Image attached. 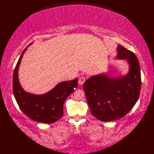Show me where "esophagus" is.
<instances>
[{"label":"esophagus","mask_w":154,"mask_h":154,"mask_svg":"<svg viewBox=\"0 0 154 154\" xmlns=\"http://www.w3.org/2000/svg\"><path fill=\"white\" fill-rule=\"evenodd\" d=\"M85 77L83 76V75H81V76L79 77V80H78L79 85H82L85 83Z\"/></svg>","instance_id":"34e87169"}]
</instances>
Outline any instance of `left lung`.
Listing matches in <instances>:
<instances>
[{"instance_id":"left-lung-1","label":"left lung","mask_w":154,"mask_h":154,"mask_svg":"<svg viewBox=\"0 0 154 154\" xmlns=\"http://www.w3.org/2000/svg\"><path fill=\"white\" fill-rule=\"evenodd\" d=\"M118 57L129 62L126 76L112 79L104 75H97L83 85L91 114L103 122L126 116L135 105L141 89L140 67L136 55L119 45Z\"/></svg>"}]
</instances>
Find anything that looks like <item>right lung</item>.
<instances>
[{
	"label": "right lung",
	"mask_w": 154,
	"mask_h": 154,
	"mask_svg": "<svg viewBox=\"0 0 154 154\" xmlns=\"http://www.w3.org/2000/svg\"><path fill=\"white\" fill-rule=\"evenodd\" d=\"M25 48L13 73L12 90L20 109L28 117L36 122L51 124L63 115V104L67 97L77 87V79L60 83L50 92L36 95L25 92L19 83L18 71Z\"/></svg>",
	"instance_id": "right-lung-1"
}]
</instances>
